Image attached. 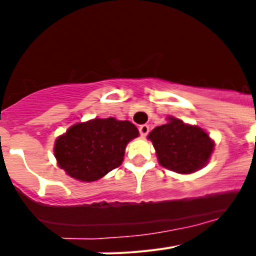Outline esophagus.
Listing matches in <instances>:
<instances>
[{
  "instance_id": "1",
  "label": "esophagus",
  "mask_w": 256,
  "mask_h": 256,
  "mask_svg": "<svg viewBox=\"0 0 256 256\" xmlns=\"http://www.w3.org/2000/svg\"><path fill=\"white\" fill-rule=\"evenodd\" d=\"M148 132H150V126H148V124H144V126H140V134H141L142 137H146V136L148 134Z\"/></svg>"
}]
</instances>
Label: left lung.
<instances>
[{
  "label": "left lung",
  "mask_w": 256,
  "mask_h": 256,
  "mask_svg": "<svg viewBox=\"0 0 256 256\" xmlns=\"http://www.w3.org/2000/svg\"><path fill=\"white\" fill-rule=\"evenodd\" d=\"M160 165L169 170L190 174L208 164L214 141L202 128L169 116L168 123L156 126L148 134Z\"/></svg>",
  "instance_id": "8db88e82"
}]
</instances>
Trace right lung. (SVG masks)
Instances as JSON below:
<instances>
[{"instance_id":"obj_1","label":"right lung","mask_w":256,"mask_h":256,"mask_svg":"<svg viewBox=\"0 0 256 256\" xmlns=\"http://www.w3.org/2000/svg\"><path fill=\"white\" fill-rule=\"evenodd\" d=\"M136 137L138 130L130 122L96 118L70 126L58 137L54 152L68 176L94 182L122 164L126 144Z\"/></svg>"}]
</instances>
